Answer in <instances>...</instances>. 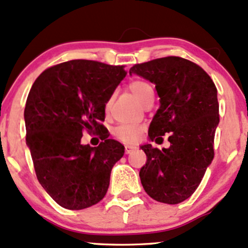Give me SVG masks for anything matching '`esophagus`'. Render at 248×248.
<instances>
[{"instance_id":"esophagus-1","label":"esophagus","mask_w":248,"mask_h":248,"mask_svg":"<svg viewBox=\"0 0 248 248\" xmlns=\"http://www.w3.org/2000/svg\"><path fill=\"white\" fill-rule=\"evenodd\" d=\"M136 148L133 147V146H124V152H126V154H129L132 153L133 150H135Z\"/></svg>"}]
</instances>
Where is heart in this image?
<instances>
[{"label":"heart","mask_w":248,"mask_h":248,"mask_svg":"<svg viewBox=\"0 0 248 248\" xmlns=\"http://www.w3.org/2000/svg\"><path fill=\"white\" fill-rule=\"evenodd\" d=\"M129 90L140 102L143 101L148 95L154 93L153 87L144 80L132 81L129 84ZM110 101H112V98L108 100L107 105H109ZM113 134L118 140L124 142V143H135L141 138L142 128L140 126H136V124H122L114 128Z\"/></svg>","instance_id":"1"}]
</instances>
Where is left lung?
I'll list each match as a JSON object with an SVG mask.
<instances>
[{"mask_svg":"<svg viewBox=\"0 0 248 248\" xmlns=\"http://www.w3.org/2000/svg\"><path fill=\"white\" fill-rule=\"evenodd\" d=\"M129 73L154 82L160 96L149 139L157 140L169 133L167 149L141 146L147 155L146 166L140 170L142 186L161 203H182L196 191L215 156L217 88L201 66L181 57L135 64Z\"/></svg>","mask_w":248,"mask_h":248,"instance_id":"left-lung-1","label":"left lung"}]
</instances>
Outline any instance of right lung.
<instances>
[{
	"mask_svg": "<svg viewBox=\"0 0 248 248\" xmlns=\"http://www.w3.org/2000/svg\"><path fill=\"white\" fill-rule=\"evenodd\" d=\"M126 75L124 66L76 59L46 69L31 87L24 109L27 144L37 179L65 209H86L106 195L124 147L101 134L100 122ZM84 130L101 136L98 147L81 144Z\"/></svg>",
	"mask_w": 248,
	"mask_h": 248,
	"instance_id": "add662e5",
	"label": "right lung"
}]
</instances>
